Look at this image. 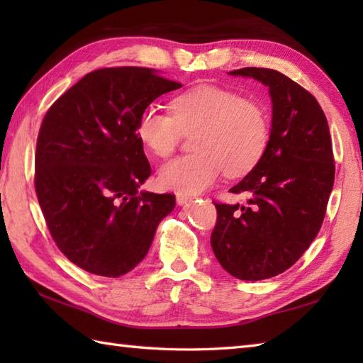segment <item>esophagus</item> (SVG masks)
I'll list each match as a JSON object with an SVG mask.
<instances>
[{
	"mask_svg": "<svg viewBox=\"0 0 363 363\" xmlns=\"http://www.w3.org/2000/svg\"><path fill=\"white\" fill-rule=\"evenodd\" d=\"M190 196H187V195H182V194H177L176 195V203L179 204V206H184V204H187L189 201H190Z\"/></svg>",
	"mask_w": 363,
	"mask_h": 363,
	"instance_id": "1",
	"label": "esophagus"
}]
</instances>
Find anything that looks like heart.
Here are the masks:
<instances>
[{
	"label": "heart",
	"mask_w": 363,
	"mask_h": 363,
	"mask_svg": "<svg viewBox=\"0 0 363 363\" xmlns=\"http://www.w3.org/2000/svg\"><path fill=\"white\" fill-rule=\"evenodd\" d=\"M190 134L195 151L168 162L159 173L162 187L182 195L206 190L221 173L238 177L251 172L267 150L269 120L260 104L215 86L174 96L172 113L146 107L138 115V140L157 157L172 156Z\"/></svg>",
	"instance_id": "1"
}]
</instances>
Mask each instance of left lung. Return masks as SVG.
<instances>
[{
  "instance_id": "obj_1",
  "label": "left lung",
  "mask_w": 363,
  "mask_h": 363,
  "mask_svg": "<svg viewBox=\"0 0 363 363\" xmlns=\"http://www.w3.org/2000/svg\"><path fill=\"white\" fill-rule=\"evenodd\" d=\"M269 89L273 123L264 156L230 189L245 206L213 203L211 245L220 265L242 281L284 273L317 237L335 177L326 115L315 96L272 68L230 72Z\"/></svg>"
}]
</instances>
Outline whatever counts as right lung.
Returning <instances> with one entry per match:
<instances>
[{"instance_id":"right-lung-1","label":"right lung","mask_w":363,"mask_h":363,"mask_svg":"<svg viewBox=\"0 0 363 363\" xmlns=\"http://www.w3.org/2000/svg\"><path fill=\"white\" fill-rule=\"evenodd\" d=\"M182 87L151 68H99L45 113L34 187L57 248L74 265L118 277L140 264L173 194L138 191L151 174L137 120L160 95Z\"/></svg>"}]
</instances>
